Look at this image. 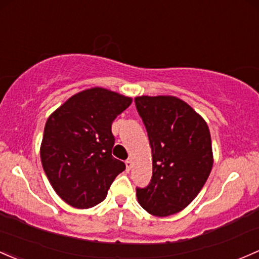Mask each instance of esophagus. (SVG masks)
I'll list each match as a JSON object with an SVG mask.
<instances>
[{"instance_id": "34e87169", "label": "esophagus", "mask_w": 259, "mask_h": 259, "mask_svg": "<svg viewBox=\"0 0 259 259\" xmlns=\"http://www.w3.org/2000/svg\"><path fill=\"white\" fill-rule=\"evenodd\" d=\"M125 165H126V170L129 171L130 168L133 167V159H130V157H129V159H127L126 161H125Z\"/></svg>"}]
</instances>
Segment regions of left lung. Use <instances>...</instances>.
<instances>
[{
    "instance_id": "obj_1",
    "label": "left lung",
    "mask_w": 259,
    "mask_h": 259,
    "mask_svg": "<svg viewBox=\"0 0 259 259\" xmlns=\"http://www.w3.org/2000/svg\"><path fill=\"white\" fill-rule=\"evenodd\" d=\"M152 152V178L138 187V201L157 217L178 213L192 202L213 165L206 121L184 100L170 95L135 98Z\"/></svg>"
}]
</instances>
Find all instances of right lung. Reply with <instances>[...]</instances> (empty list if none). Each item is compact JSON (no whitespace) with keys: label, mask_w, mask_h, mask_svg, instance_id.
I'll list each match as a JSON object with an SVG mask.
<instances>
[{"label":"right lung","mask_w":259,"mask_h":259,"mask_svg":"<svg viewBox=\"0 0 259 259\" xmlns=\"http://www.w3.org/2000/svg\"><path fill=\"white\" fill-rule=\"evenodd\" d=\"M132 98L104 88L70 97L45 126L40 160L57 195L68 205L89 208L102 202L125 164L111 155L114 119Z\"/></svg>","instance_id":"1"}]
</instances>
